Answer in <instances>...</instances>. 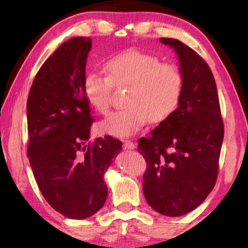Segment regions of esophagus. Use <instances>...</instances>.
I'll return each mask as SVG.
<instances>
[{
    "label": "esophagus",
    "mask_w": 248,
    "mask_h": 248,
    "mask_svg": "<svg viewBox=\"0 0 248 248\" xmlns=\"http://www.w3.org/2000/svg\"><path fill=\"white\" fill-rule=\"evenodd\" d=\"M123 146H124V150H133V149H136V143H134V142H132V141L125 140L124 142Z\"/></svg>",
    "instance_id": "34e87169"
}]
</instances>
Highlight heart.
I'll return each mask as SVG.
<instances>
[{
	"instance_id": "b5f03b06",
	"label": "heart",
	"mask_w": 248,
	"mask_h": 248,
	"mask_svg": "<svg viewBox=\"0 0 248 248\" xmlns=\"http://www.w3.org/2000/svg\"><path fill=\"white\" fill-rule=\"evenodd\" d=\"M106 75H85L83 91L89 104L99 114L110 107L112 86L129 85L121 110L109 115L100 130L114 137L137 133L148 123L158 124L177 109L183 96L184 78L175 64L161 62L156 56L131 49L112 57L105 63Z\"/></svg>"
}]
</instances>
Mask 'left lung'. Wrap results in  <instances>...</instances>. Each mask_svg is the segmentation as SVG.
<instances>
[{
  "label": "left lung",
  "instance_id": "1",
  "mask_svg": "<svg viewBox=\"0 0 248 248\" xmlns=\"http://www.w3.org/2000/svg\"><path fill=\"white\" fill-rule=\"evenodd\" d=\"M177 53L184 78L180 103L169 118L140 138L146 162L143 192L155 211L180 217L203 202L215 187L224 125L213 74L182 41L159 38Z\"/></svg>",
  "mask_w": 248,
  "mask_h": 248
}]
</instances>
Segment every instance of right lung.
Here are the masks:
<instances>
[{
	"label": "right lung",
	"mask_w": 248,
	"mask_h": 248,
	"mask_svg": "<svg viewBox=\"0 0 248 248\" xmlns=\"http://www.w3.org/2000/svg\"><path fill=\"white\" fill-rule=\"evenodd\" d=\"M89 37L62 44L36 74L27 99V155L47 202L70 219L95 215L107 198L104 174L123 142H89L94 123L83 91Z\"/></svg>",
	"instance_id": "1"
}]
</instances>
